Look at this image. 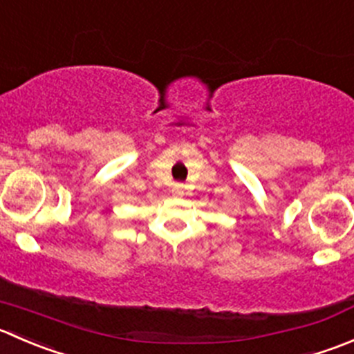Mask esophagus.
I'll list each match as a JSON object with an SVG mask.
<instances>
[{
	"label": "esophagus",
	"mask_w": 354,
	"mask_h": 354,
	"mask_svg": "<svg viewBox=\"0 0 354 354\" xmlns=\"http://www.w3.org/2000/svg\"><path fill=\"white\" fill-rule=\"evenodd\" d=\"M185 192V185L183 183H174L173 185V194L174 195H183Z\"/></svg>",
	"instance_id": "1"
}]
</instances>
